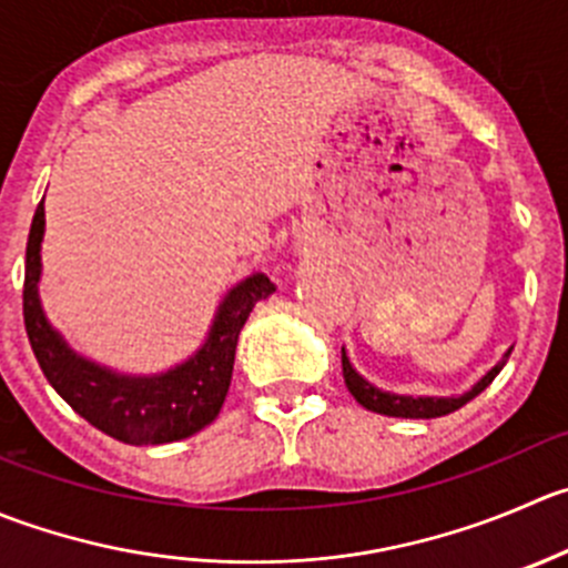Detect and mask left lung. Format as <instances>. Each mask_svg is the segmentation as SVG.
I'll return each instance as SVG.
<instances>
[{"label": "left lung", "mask_w": 568, "mask_h": 568, "mask_svg": "<svg viewBox=\"0 0 568 568\" xmlns=\"http://www.w3.org/2000/svg\"><path fill=\"white\" fill-rule=\"evenodd\" d=\"M508 357H510V349H508V355H505L503 361H499L497 366H494L491 372H488L486 377H483L480 383L475 385V388L466 390L464 396H399V394H385V390L374 388L372 383H366V379H363L361 374L352 368L346 352H341V366H344L346 388H349V394L355 396V399L361 402L366 410L383 413V416H396V418H436V416H447V413L458 410V407H464L466 402L475 399L480 390H486L488 385H491V379L497 377L499 372H503V366L508 363Z\"/></svg>", "instance_id": "left-lung-1"}]
</instances>
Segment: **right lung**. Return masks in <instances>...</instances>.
Segmentation results:
<instances>
[{"label": "right lung", "instance_id": "add662e5", "mask_svg": "<svg viewBox=\"0 0 568 568\" xmlns=\"http://www.w3.org/2000/svg\"><path fill=\"white\" fill-rule=\"evenodd\" d=\"M43 200L36 207L24 261V329L43 377L97 430L124 444H169L200 433L219 416L233 377L235 344L255 302L277 285L252 274L219 305L207 341L194 357L155 377H126L97 366L65 346L38 302Z\"/></svg>", "mask_w": 568, "mask_h": 568}]
</instances>
